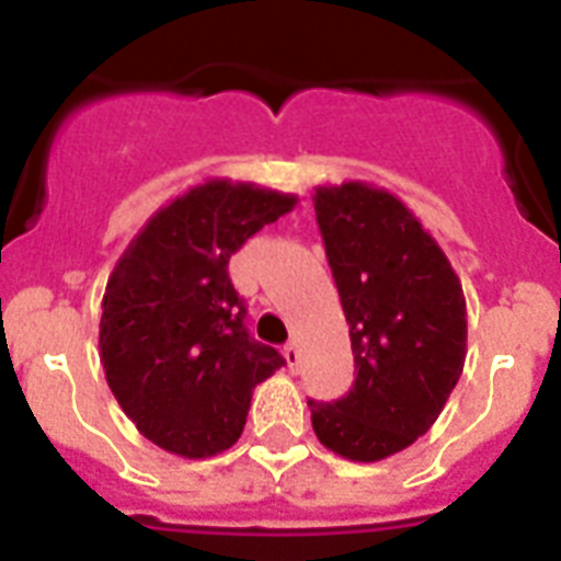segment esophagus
Masks as SVG:
<instances>
[{
    "label": "esophagus",
    "mask_w": 561,
    "mask_h": 561,
    "mask_svg": "<svg viewBox=\"0 0 561 561\" xmlns=\"http://www.w3.org/2000/svg\"><path fill=\"white\" fill-rule=\"evenodd\" d=\"M282 355H285V360H288L290 373H297V367H299V346H297V343H288V346L282 350Z\"/></svg>",
    "instance_id": "obj_1"
}]
</instances>
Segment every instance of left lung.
<instances>
[{
	"mask_svg": "<svg viewBox=\"0 0 561 561\" xmlns=\"http://www.w3.org/2000/svg\"><path fill=\"white\" fill-rule=\"evenodd\" d=\"M314 211L350 323L355 383L308 401L317 439L355 462L404 451L443 413L466 364V297L448 255L396 194L317 186Z\"/></svg>",
	"mask_w": 561,
	"mask_h": 561,
	"instance_id": "8db88e82",
	"label": "left lung"
}]
</instances>
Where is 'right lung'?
<instances>
[{"instance_id": "add662e5", "label": "right lung", "mask_w": 561, "mask_h": 561, "mask_svg": "<svg viewBox=\"0 0 561 561\" xmlns=\"http://www.w3.org/2000/svg\"><path fill=\"white\" fill-rule=\"evenodd\" d=\"M294 206V194L206 180L162 206L110 273L101 364L127 419L162 451L186 460L227 451L255 383L285 364L247 332L227 264Z\"/></svg>"}]
</instances>
